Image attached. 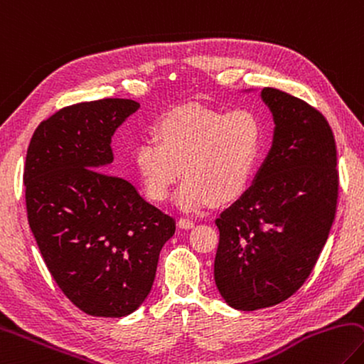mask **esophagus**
<instances>
[{
    "instance_id": "esophagus-1",
    "label": "esophagus",
    "mask_w": 364,
    "mask_h": 364,
    "mask_svg": "<svg viewBox=\"0 0 364 364\" xmlns=\"http://www.w3.org/2000/svg\"><path fill=\"white\" fill-rule=\"evenodd\" d=\"M178 226L181 229H193L196 224L193 220H189V218H180V220H178Z\"/></svg>"
}]
</instances>
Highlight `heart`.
Returning <instances> with one entry per match:
<instances>
[{"label":"heart","mask_w":364,"mask_h":364,"mask_svg":"<svg viewBox=\"0 0 364 364\" xmlns=\"http://www.w3.org/2000/svg\"><path fill=\"white\" fill-rule=\"evenodd\" d=\"M266 127L253 109L223 111L191 105L170 111L154 125V138L134 148V165L144 194L165 202L178 180L176 203L202 211L247 193L259 167Z\"/></svg>","instance_id":"b5f03b06"}]
</instances>
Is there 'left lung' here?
<instances>
[{
	"label": "left lung",
	"instance_id": "obj_1",
	"mask_svg": "<svg viewBox=\"0 0 364 364\" xmlns=\"http://www.w3.org/2000/svg\"><path fill=\"white\" fill-rule=\"evenodd\" d=\"M274 117L266 161L239 200L215 221V282L237 310L272 307L293 296L315 267L331 230L339 175L333 130L318 109L264 87Z\"/></svg>",
	"mask_w": 364,
	"mask_h": 364
}]
</instances>
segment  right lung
<instances>
[{
    "label": "right lung",
    "mask_w": 364,
    "mask_h": 364,
    "mask_svg": "<svg viewBox=\"0 0 364 364\" xmlns=\"http://www.w3.org/2000/svg\"><path fill=\"white\" fill-rule=\"evenodd\" d=\"M138 108L127 98L71 105L38 125L26 151L31 232L58 288L94 316L117 318L141 306L175 234L173 218L109 175L111 136Z\"/></svg>",
    "instance_id": "right-lung-1"
}]
</instances>
